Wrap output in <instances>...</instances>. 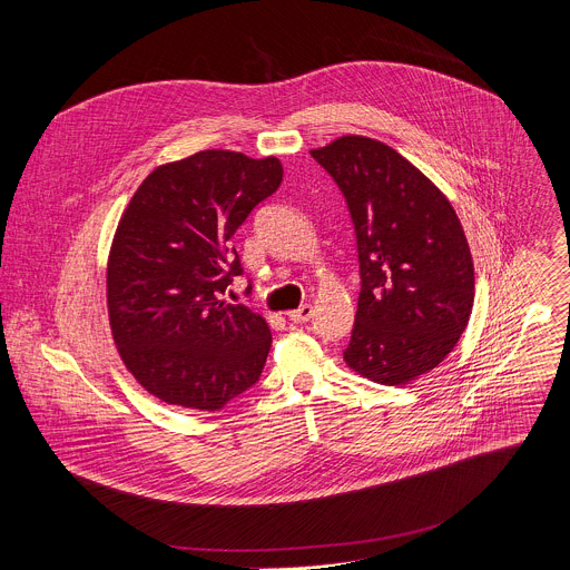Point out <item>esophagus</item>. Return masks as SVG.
<instances>
[{
    "label": "esophagus",
    "mask_w": 570,
    "mask_h": 570,
    "mask_svg": "<svg viewBox=\"0 0 570 570\" xmlns=\"http://www.w3.org/2000/svg\"><path fill=\"white\" fill-rule=\"evenodd\" d=\"M311 313H313V308H311L308 304H304V306H299V308H295V311H288L286 315H288V320H291V322H295V324H304V322H308V320H311Z\"/></svg>",
    "instance_id": "esophagus-1"
}]
</instances>
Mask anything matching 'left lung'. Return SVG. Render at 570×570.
Masks as SVG:
<instances>
[{
  "label": "left lung",
  "mask_w": 570,
  "mask_h": 570,
  "mask_svg": "<svg viewBox=\"0 0 570 570\" xmlns=\"http://www.w3.org/2000/svg\"><path fill=\"white\" fill-rule=\"evenodd\" d=\"M341 187L356 229L361 293L345 363L405 385L458 345L473 308V259L449 198L392 146L343 135L313 148Z\"/></svg>",
  "instance_id": "obj_1"
}]
</instances>
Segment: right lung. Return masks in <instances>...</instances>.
I'll use <instances>...</instances> for the list:
<instances>
[{"mask_svg": "<svg viewBox=\"0 0 570 570\" xmlns=\"http://www.w3.org/2000/svg\"><path fill=\"white\" fill-rule=\"evenodd\" d=\"M282 176L275 155L198 150L153 169L124 209L106 271L110 332L159 401L214 413L259 381L271 327L220 293L240 275L229 238Z\"/></svg>", "mask_w": 570, "mask_h": 570, "instance_id": "right-lung-1", "label": "right lung"}]
</instances>
